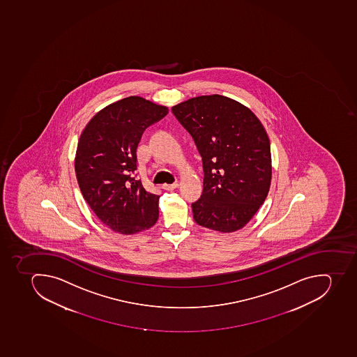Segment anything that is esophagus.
Here are the masks:
<instances>
[{"label": "esophagus", "mask_w": 357, "mask_h": 357, "mask_svg": "<svg viewBox=\"0 0 357 357\" xmlns=\"http://www.w3.org/2000/svg\"><path fill=\"white\" fill-rule=\"evenodd\" d=\"M177 185H178V183L175 182L173 184H162V188L166 191H172V190L176 189Z\"/></svg>", "instance_id": "1"}]
</instances>
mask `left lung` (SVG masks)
Segmentation results:
<instances>
[{
  "mask_svg": "<svg viewBox=\"0 0 357 357\" xmlns=\"http://www.w3.org/2000/svg\"><path fill=\"white\" fill-rule=\"evenodd\" d=\"M202 157L204 191L192 204L198 225L222 233L248 224L267 198L271 153L267 132L241 102L210 95L172 107Z\"/></svg>",
  "mask_w": 357,
  "mask_h": 357,
  "instance_id": "obj_1",
  "label": "left lung"
}]
</instances>
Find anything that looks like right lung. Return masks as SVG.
<instances>
[{"mask_svg":"<svg viewBox=\"0 0 357 357\" xmlns=\"http://www.w3.org/2000/svg\"><path fill=\"white\" fill-rule=\"evenodd\" d=\"M168 108L130 96L102 108L79 139L75 169L81 193L99 220L124 235L156 224L159 195L135 180L141 135Z\"/></svg>","mask_w":357,"mask_h":357,"instance_id":"right-lung-1","label":"right lung"}]
</instances>
